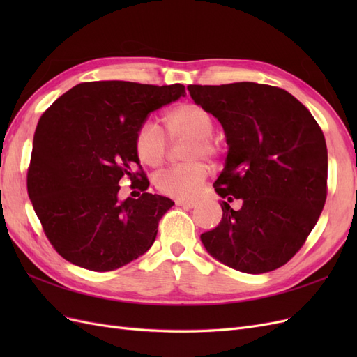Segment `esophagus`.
<instances>
[{"label":"esophagus","instance_id":"1","mask_svg":"<svg viewBox=\"0 0 357 357\" xmlns=\"http://www.w3.org/2000/svg\"><path fill=\"white\" fill-rule=\"evenodd\" d=\"M176 204L178 205V207H183V208H193L197 207V201H190V199H177Z\"/></svg>","mask_w":357,"mask_h":357}]
</instances>
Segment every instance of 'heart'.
Returning <instances> with one entry per match:
<instances>
[{
	"mask_svg": "<svg viewBox=\"0 0 357 357\" xmlns=\"http://www.w3.org/2000/svg\"><path fill=\"white\" fill-rule=\"evenodd\" d=\"M167 132L171 139L192 138L185 158L189 164H181L160 171L155 177V186L164 195L172 198H190L197 195L208 169L201 159H215L220 155V146L211 137L214 132V117L197 102H181L167 112ZM134 146L137 156L149 167H158L168 153V139L162 129L152 121L139 125L135 132Z\"/></svg>",
	"mask_w": 357,
	"mask_h": 357,
	"instance_id": "heart-1",
	"label": "heart"
}]
</instances>
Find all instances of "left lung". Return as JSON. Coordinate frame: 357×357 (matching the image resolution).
Listing matches in <instances>:
<instances>
[{"instance_id":"obj_1","label":"left lung","mask_w":357,"mask_h":357,"mask_svg":"<svg viewBox=\"0 0 357 357\" xmlns=\"http://www.w3.org/2000/svg\"><path fill=\"white\" fill-rule=\"evenodd\" d=\"M188 91L218 117L229 146L213 185L225 199L222 220L201 241L236 271H274L304 245L325 207V135L307 107L275 86L189 84ZM234 199L243 202L240 211L229 205Z\"/></svg>"}]
</instances>
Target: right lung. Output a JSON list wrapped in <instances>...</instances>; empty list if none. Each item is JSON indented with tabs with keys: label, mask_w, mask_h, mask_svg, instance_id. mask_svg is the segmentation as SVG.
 Here are the masks:
<instances>
[{
	"label": "right lung",
	"mask_w": 357,
	"mask_h": 357,
	"mask_svg": "<svg viewBox=\"0 0 357 357\" xmlns=\"http://www.w3.org/2000/svg\"><path fill=\"white\" fill-rule=\"evenodd\" d=\"M183 84L88 82L74 86L40 117L28 195L53 248L91 271H113L152 247L174 202L144 192L134 138L147 116L185 96ZM142 168V167H139ZM123 176L144 195L119 202Z\"/></svg>",
	"instance_id": "add662e5"
}]
</instances>
